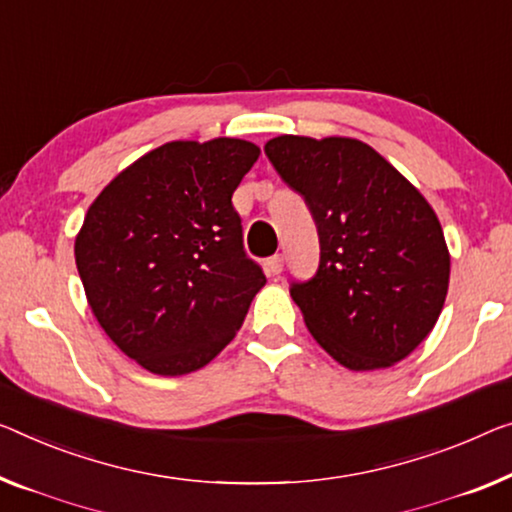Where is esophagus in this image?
Instances as JSON below:
<instances>
[{
    "label": "esophagus",
    "instance_id": "esophagus-1",
    "mask_svg": "<svg viewBox=\"0 0 512 512\" xmlns=\"http://www.w3.org/2000/svg\"><path fill=\"white\" fill-rule=\"evenodd\" d=\"M280 271H282V255H273L269 262H266V276L276 278L280 276Z\"/></svg>",
    "mask_w": 512,
    "mask_h": 512
}]
</instances>
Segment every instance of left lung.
Segmentation results:
<instances>
[{"mask_svg": "<svg viewBox=\"0 0 512 512\" xmlns=\"http://www.w3.org/2000/svg\"><path fill=\"white\" fill-rule=\"evenodd\" d=\"M264 154L319 232V269L292 299L324 352L354 372L391 368L430 335L451 253L437 213L370 144L280 135Z\"/></svg>", "mask_w": 512, "mask_h": 512, "instance_id": "left-lung-1", "label": "left lung"}]
</instances>
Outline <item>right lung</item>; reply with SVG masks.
<instances>
[{
    "label": "right lung",
    "mask_w": 512,
    "mask_h": 512,
    "mask_svg": "<svg viewBox=\"0 0 512 512\" xmlns=\"http://www.w3.org/2000/svg\"><path fill=\"white\" fill-rule=\"evenodd\" d=\"M259 147L234 137L167 142L91 202L75 264L101 329L128 358L181 377L230 345L264 287L243 253L232 195Z\"/></svg>",
    "instance_id": "add662e5"
}]
</instances>
